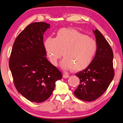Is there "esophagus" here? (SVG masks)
I'll return each mask as SVG.
<instances>
[{
	"mask_svg": "<svg viewBox=\"0 0 123 123\" xmlns=\"http://www.w3.org/2000/svg\"><path fill=\"white\" fill-rule=\"evenodd\" d=\"M69 75L68 74H64L63 75H62V77L64 79H67V78H69Z\"/></svg>",
	"mask_w": 123,
	"mask_h": 123,
	"instance_id": "1",
	"label": "esophagus"
}]
</instances>
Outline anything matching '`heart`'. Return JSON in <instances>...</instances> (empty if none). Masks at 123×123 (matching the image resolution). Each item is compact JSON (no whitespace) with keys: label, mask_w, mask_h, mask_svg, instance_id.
<instances>
[{"label":"heart","mask_w":123,"mask_h":123,"mask_svg":"<svg viewBox=\"0 0 123 123\" xmlns=\"http://www.w3.org/2000/svg\"><path fill=\"white\" fill-rule=\"evenodd\" d=\"M44 47L49 59L57 66L58 60L64 58L60 66L64 70L81 71L91 63L97 51L96 41L73 28H64L57 32L54 38L45 40Z\"/></svg>","instance_id":"1"}]
</instances>
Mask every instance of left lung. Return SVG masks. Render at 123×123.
I'll return each instance as SVG.
<instances>
[{"instance_id":"obj_1","label":"left lung","mask_w":123,"mask_h":123,"mask_svg":"<svg viewBox=\"0 0 123 123\" xmlns=\"http://www.w3.org/2000/svg\"><path fill=\"white\" fill-rule=\"evenodd\" d=\"M92 32L96 38L97 51L89 65L76 74L80 82L74 92L76 98L88 102L102 95L114 77L111 48L98 30Z\"/></svg>"}]
</instances>
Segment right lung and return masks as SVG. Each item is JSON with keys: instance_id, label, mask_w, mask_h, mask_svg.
I'll return each mask as SVG.
<instances>
[{"instance_id": "add662e5", "label": "right lung", "mask_w": 123, "mask_h": 123, "mask_svg": "<svg viewBox=\"0 0 123 123\" xmlns=\"http://www.w3.org/2000/svg\"><path fill=\"white\" fill-rule=\"evenodd\" d=\"M47 23L29 25L16 38L9 67L18 92L28 100L41 103L49 98L62 74L46 57L43 34Z\"/></svg>"}]
</instances>
